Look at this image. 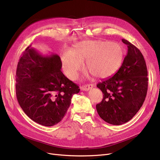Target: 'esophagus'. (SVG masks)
<instances>
[{"label": "esophagus", "instance_id": "34e87169", "mask_svg": "<svg viewBox=\"0 0 160 160\" xmlns=\"http://www.w3.org/2000/svg\"><path fill=\"white\" fill-rule=\"evenodd\" d=\"M93 84H86V85H84V86H83L82 87V89L83 90V91H89L90 89H91V88H93Z\"/></svg>", "mask_w": 160, "mask_h": 160}]
</instances>
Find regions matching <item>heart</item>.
Instances as JSON below:
<instances>
[{"label":"heart","mask_w":160,"mask_h":160,"mask_svg":"<svg viewBox=\"0 0 160 160\" xmlns=\"http://www.w3.org/2000/svg\"><path fill=\"white\" fill-rule=\"evenodd\" d=\"M122 47L110 41H85L76 45L74 50H65L62 56L63 71L71 80L87 60L86 67L95 77H110L119 70L123 60Z\"/></svg>","instance_id":"heart-1"}]
</instances>
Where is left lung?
Instances as JSON below:
<instances>
[{"label": "left lung", "mask_w": 160, "mask_h": 160, "mask_svg": "<svg viewBox=\"0 0 160 160\" xmlns=\"http://www.w3.org/2000/svg\"><path fill=\"white\" fill-rule=\"evenodd\" d=\"M128 52L122 65L113 77L103 80L97 87L103 99L97 111L106 122L121 125L131 120L143 104L148 89V72L140 50L127 40Z\"/></svg>", "instance_id": "8db88e82"}]
</instances>
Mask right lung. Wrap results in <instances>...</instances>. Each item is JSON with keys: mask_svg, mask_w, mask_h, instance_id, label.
Segmentation results:
<instances>
[{"mask_svg": "<svg viewBox=\"0 0 160 160\" xmlns=\"http://www.w3.org/2000/svg\"><path fill=\"white\" fill-rule=\"evenodd\" d=\"M56 54L44 56L28 47L16 71V96L24 112L34 122L52 127L60 122L71 105L78 86L61 71Z\"/></svg>", "mask_w": 160, "mask_h": 160, "instance_id": "add662e5", "label": "right lung"}]
</instances>
